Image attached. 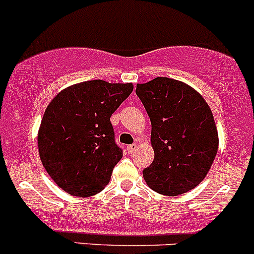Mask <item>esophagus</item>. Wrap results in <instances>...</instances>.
Segmentation results:
<instances>
[{"mask_svg": "<svg viewBox=\"0 0 254 254\" xmlns=\"http://www.w3.org/2000/svg\"><path fill=\"white\" fill-rule=\"evenodd\" d=\"M137 146H138L137 143H133V144L127 145V151H128V153H129V154H132L133 151H134L135 149H137Z\"/></svg>", "mask_w": 254, "mask_h": 254, "instance_id": "esophagus-1", "label": "esophagus"}]
</instances>
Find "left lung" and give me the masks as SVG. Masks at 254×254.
Here are the masks:
<instances>
[{"label": "left lung", "instance_id": "obj_1", "mask_svg": "<svg viewBox=\"0 0 254 254\" xmlns=\"http://www.w3.org/2000/svg\"><path fill=\"white\" fill-rule=\"evenodd\" d=\"M151 122L154 160L143 170L151 190L164 195H179L204 180L219 139L213 114L194 89L179 80L158 77L137 84Z\"/></svg>", "mask_w": 254, "mask_h": 254}]
</instances>
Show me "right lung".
I'll use <instances>...</instances> for the list:
<instances>
[{"label": "right lung", "mask_w": 254, "mask_h": 254, "mask_svg": "<svg viewBox=\"0 0 254 254\" xmlns=\"http://www.w3.org/2000/svg\"><path fill=\"white\" fill-rule=\"evenodd\" d=\"M133 85L88 80L57 94L45 110L38 134L41 163L56 185L77 197L105 188L121 160L110 117Z\"/></svg>", "instance_id": "1"}]
</instances>
